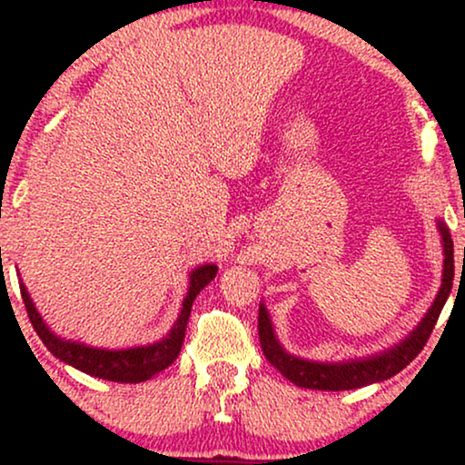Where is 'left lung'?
I'll list each match as a JSON object with an SVG mask.
<instances>
[{
	"label": "left lung",
	"instance_id": "8db88e82",
	"mask_svg": "<svg viewBox=\"0 0 465 465\" xmlns=\"http://www.w3.org/2000/svg\"><path fill=\"white\" fill-rule=\"evenodd\" d=\"M438 232L442 239V283L440 290L428 309V313L423 315V320L411 330L409 336H404L402 341L396 345L379 351L374 355H366V358H351L342 361H313L298 358L294 353H288L279 342L275 328H272L271 315L266 311L264 302H260L258 311V334H260V345L266 360L283 374L285 379L304 390H320V391H345V390H358V387H366L372 383H381V381L391 379L393 374H398L402 368L411 364L421 351L425 342H428L431 330H434L438 315L447 302L453 288V277H455V260H453V239L447 224L442 220H436Z\"/></svg>",
	"mask_w": 465,
	"mask_h": 465
}]
</instances>
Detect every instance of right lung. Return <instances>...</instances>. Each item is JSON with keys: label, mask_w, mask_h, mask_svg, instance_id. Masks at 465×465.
<instances>
[{"label": "right lung", "mask_w": 465, "mask_h": 465, "mask_svg": "<svg viewBox=\"0 0 465 465\" xmlns=\"http://www.w3.org/2000/svg\"><path fill=\"white\" fill-rule=\"evenodd\" d=\"M218 275V266L215 264H201L194 266L188 272V292L183 296L182 311L173 322V326L161 341L150 342V345H137L129 349H104V347H93L86 342L63 339L54 332L53 328L44 322L40 311L35 309L34 301H31L27 288L21 282V296L27 309V315L34 330L40 336L44 345L54 358H59L63 364H69L78 368L80 372L91 374V377L114 381V383H142L158 374L164 368L173 364L177 355L182 351L183 336H186V326L190 311H193L194 298L199 296V292L205 288L209 282H213V277Z\"/></svg>", "instance_id": "add662e5"}]
</instances>
